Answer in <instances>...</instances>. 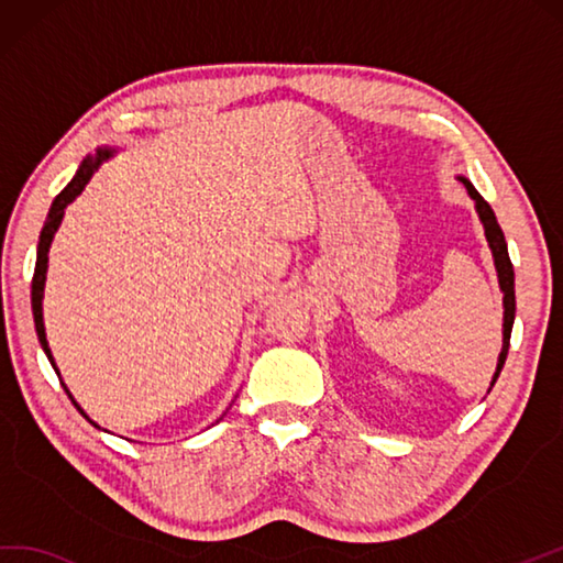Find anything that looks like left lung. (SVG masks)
Here are the masks:
<instances>
[{"instance_id": "left-lung-1", "label": "left lung", "mask_w": 563, "mask_h": 563, "mask_svg": "<svg viewBox=\"0 0 563 563\" xmlns=\"http://www.w3.org/2000/svg\"><path fill=\"white\" fill-rule=\"evenodd\" d=\"M457 180L465 185L467 195L474 199V209H477V217L484 227V235H486V243L492 247V257H494V267H496V277H498V286H501L504 291V346H501V354H498L496 361V371H494V378L489 390L494 387L498 373H501L504 364H506V356H508V346H510V330H514V320H516V274H514V265H510V257H508V245L504 239V231L498 227L494 209L484 202V197L474 190V185L457 176Z\"/></svg>"}]
</instances>
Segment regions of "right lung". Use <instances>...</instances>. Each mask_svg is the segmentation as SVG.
Masks as SVG:
<instances>
[{
  "instance_id": "add662e5",
  "label": "right lung",
  "mask_w": 563,
  "mask_h": 563,
  "mask_svg": "<svg viewBox=\"0 0 563 563\" xmlns=\"http://www.w3.org/2000/svg\"><path fill=\"white\" fill-rule=\"evenodd\" d=\"M118 154V148L115 146H98L96 148V156H86L84 161H81V166L77 168V173H74V178L69 180V185L65 187V190H62L57 197H55V202H53V207H49V211H47V219H45V227H43V231H41V241H37V255H35V272H33V282H31V308H33V322H35V332H37V342H41V346H43V352H45V356H47V361L49 364H53V368H55V373H57V378H59V383H62V376H59V368H57V364H55V356H53V352H49V344H47V336H45V322H43V296H45V279H47V253H49V245H53V239H55V233H57V229H59V223H62V219H65V209L74 202V199H77L81 192H84V187L89 185V180L93 178V173L101 168L108 158H112ZM62 387H65V393L69 395V399H71V405L77 407L81 415H84V419H89V423H93L96 429H101L98 427V423L86 415V411L79 407V402L77 399L71 397V393H69V387L62 383Z\"/></svg>"
}]
</instances>
